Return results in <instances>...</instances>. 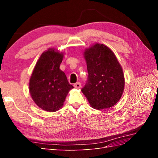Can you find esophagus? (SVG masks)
<instances>
[{
  "label": "esophagus",
  "instance_id": "esophagus-1",
  "mask_svg": "<svg viewBox=\"0 0 158 158\" xmlns=\"http://www.w3.org/2000/svg\"><path fill=\"white\" fill-rule=\"evenodd\" d=\"M74 86L76 88H80L81 87V84H80V82H76V83L74 84Z\"/></svg>",
  "mask_w": 158,
  "mask_h": 158
}]
</instances>
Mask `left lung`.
Instances as JSON below:
<instances>
[{
	"instance_id": "obj_1",
	"label": "left lung",
	"mask_w": 158,
	"mask_h": 158,
	"mask_svg": "<svg viewBox=\"0 0 158 158\" xmlns=\"http://www.w3.org/2000/svg\"><path fill=\"white\" fill-rule=\"evenodd\" d=\"M88 73L82 89L90 106L95 109L111 107L121 99L125 78L113 52L106 45L96 44L84 52Z\"/></svg>"
}]
</instances>
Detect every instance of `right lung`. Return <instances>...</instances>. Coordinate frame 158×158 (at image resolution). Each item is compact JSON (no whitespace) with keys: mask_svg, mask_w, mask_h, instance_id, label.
Returning a JSON list of instances; mask_svg holds the SVG:
<instances>
[{"mask_svg":"<svg viewBox=\"0 0 158 158\" xmlns=\"http://www.w3.org/2000/svg\"><path fill=\"white\" fill-rule=\"evenodd\" d=\"M63 55L53 49L43 53L30 80V92L37 106L46 111L55 112L63 106L70 89L74 87L59 67Z\"/></svg>","mask_w":158,"mask_h":158,"instance_id":"1","label":"right lung"}]
</instances>
